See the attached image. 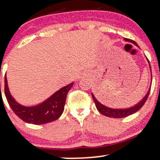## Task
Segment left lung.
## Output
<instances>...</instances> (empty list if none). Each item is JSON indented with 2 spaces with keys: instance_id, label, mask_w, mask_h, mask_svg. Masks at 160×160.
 Returning a JSON list of instances; mask_svg holds the SVG:
<instances>
[{
  "instance_id": "left-lung-1",
  "label": "left lung",
  "mask_w": 160,
  "mask_h": 160,
  "mask_svg": "<svg viewBox=\"0 0 160 160\" xmlns=\"http://www.w3.org/2000/svg\"><path fill=\"white\" fill-rule=\"evenodd\" d=\"M124 40L127 42L132 43L133 44H135V46H137V47H138L136 43V42H135L132 40L127 39V38H124ZM147 60H148V64H149L150 72H151V67H150V62L148 61V58H147ZM151 82H152V73H151ZM150 87H151V86H150L147 94L145 95V96L141 99L140 102H138L135 105L132 106V107L128 108H111L107 107V106L104 105V104L101 103L98 99L95 98V96L93 93H92V97L93 101H94L97 110H98V111L100 112L102 115H104L108 117H113V118H123V117H128V116L133 114V113H135V112H137L138 110H140L141 108H142V106L144 105L145 102H146L147 99L148 98V96H149Z\"/></svg>"
}]
</instances>
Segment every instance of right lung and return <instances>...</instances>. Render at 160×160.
Masks as SVG:
<instances>
[{
    "instance_id": "1",
    "label": "right lung",
    "mask_w": 160,
    "mask_h": 160,
    "mask_svg": "<svg viewBox=\"0 0 160 160\" xmlns=\"http://www.w3.org/2000/svg\"><path fill=\"white\" fill-rule=\"evenodd\" d=\"M4 82L5 95L11 109L21 120L34 125L48 123L59 118L64 111L68 92L74 85V82H72L61 88L41 103L33 106H25L16 102L12 96L9 90L6 75Z\"/></svg>"
}]
</instances>
